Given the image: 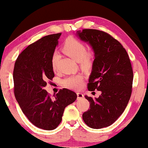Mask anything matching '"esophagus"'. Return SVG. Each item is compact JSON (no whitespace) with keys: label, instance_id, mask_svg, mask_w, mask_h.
I'll use <instances>...</instances> for the list:
<instances>
[{"label":"esophagus","instance_id":"obj_1","mask_svg":"<svg viewBox=\"0 0 148 148\" xmlns=\"http://www.w3.org/2000/svg\"><path fill=\"white\" fill-rule=\"evenodd\" d=\"M77 95L78 99H81V98L83 97V93H80V92H77Z\"/></svg>","mask_w":148,"mask_h":148}]
</instances>
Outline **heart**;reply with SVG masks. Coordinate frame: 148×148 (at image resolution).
I'll return each instance as SVG.
<instances>
[{"instance_id":"obj_1","label":"heart","mask_w":148,"mask_h":148,"mask_svg":"<svg viewBox=\"0 0 148 148\" xmlns=\"http://www.w3.org/2000/svg\"><path fill=\"white\" fill-rule=\"evenodd\" d=\"M63 51L71 58L79 62L83 68L89 67L95 57V53L93 51H86L85 45L76 38L72 37L68 38L65 40ZM58 58V53L55 52L51 58V66L54 71L57 69ZM83 81V77L81 75H73L64 79L63 84L64 86L69 89H78L82 86Z\"/></svg>"}]
</instances>
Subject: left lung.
Here are the masks:
<instances>
[{"instance_id":"8db88e82","label":"left lung","mask_w":148,"mask_h":148,"mask_svg":"<svg viewBox=\"0 0 148 148\" xmlns=\"http://www.w3.org/2000/svg\"><path fill=\"white\" fill-rule=\"evenodd\" d=\"M77 35L95 53L87 88L101 93L95 99L85 96L90 109L83 113V119L93 129L108 127L123 113L131 97L134 74L130 59L120 42L106 32L83 29Z\"/></svg>"}]
</instances>
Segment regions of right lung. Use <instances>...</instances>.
<instances>
[{
  "label": "right lung",
  "mask_w": 148,
  "mask_h": 148,
  "mask_svg": "<svg viewBox=\"0 0 148 148\" xmlns=\"http://www.w3.org/2000/svg\"><path fill=\"white\" fill-rule=\"evenodd\" d=\"M61 33L43 37L18 55L13 71L14 93L21 110L37 127L55 130L62 120L65 108L77 99L69 89H60L53 97L45 89L47 81L55 77L51 58Z\"/></svg>",
  "instance_id": "obj_1"
}]
</instances>
